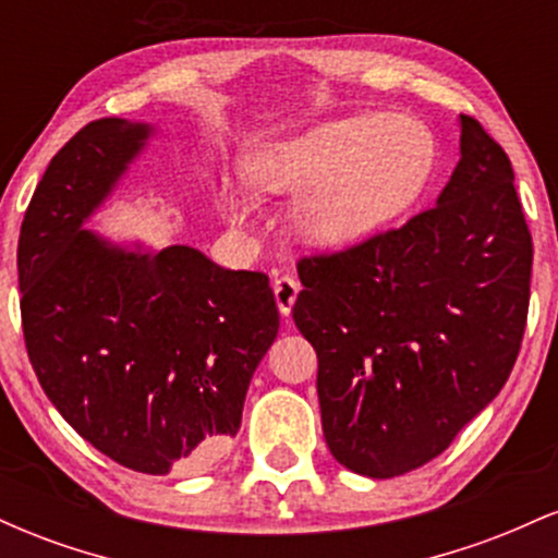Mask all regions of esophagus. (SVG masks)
<instances>
[{
    "label": "esophagus",
    "instance_id": "34e87169",
    "mask_svg": "<svg viewBox=\"0 0 558 558\" xmlns=\"http://www.w3.org/2000/svg\"><path fill=\"white\" fill-rule=\"evenodd\" d=\"M272 291H275V301H278L280 315H286V317L291 315L293 301H296V296H299V280L291 278V275H280V278H275Z\"/></svg>",
    "mask_w": 558,
    "mask_h": 558
}]
</instances>
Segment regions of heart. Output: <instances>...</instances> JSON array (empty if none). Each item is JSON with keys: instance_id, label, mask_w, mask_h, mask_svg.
Returning a JSON list of instances; mask_svg holds the SVG:
<instances>
[{"instance_id": "1", "label": "heart", "mask_w": 558, "mask_h": 558, "mask_svg": "<svg viewBox=\"0 0 558 558\" xmlns=\"http://www.w3.org/2000/svg\"><path fill=\"white\" fill-rule=\"evenodd\" d=\"M435 170V141L425 125L403 114L364 112L330 120L270 146L254 159V178L272 194L301 191L293 220L304 239L343 246L375 233L407 213ZM235 222L248 204L226 191Z\"/></svg>"}]
</instances>
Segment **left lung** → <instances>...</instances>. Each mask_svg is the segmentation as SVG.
<instances>
[{
  "instance_id": "8db88e82",
  "label": "left lung",
  "mask_w": 558,
  "mask_h": 558,
  "mask_svg": "<svg viewBox=\"0 0 558 558\" xmlns=\"http://www.w3.org/2000/svg\"><path fill=\"white\" fill-rule=\"evenodd\" d=\"M462 159L407 226L299 259L293 323L317 351L332 457L386 480L444 453L509 380L533 235L501 146L462 114Z\"/></svg>"
}]
</instances>
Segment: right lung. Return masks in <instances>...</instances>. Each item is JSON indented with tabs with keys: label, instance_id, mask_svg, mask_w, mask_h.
Returning a JSON list of instances; mask_svg holds the SVG:
<instances>
[{
	"label": "right lung",
	"instance_id": "add662e5",
	"mask_svg": "<svg viewBox=\"0 0 558 558\" xmlns=\"http://www.w3.org/2000/svg\"><path fill=\"white\" fill-rule=\"evenodd\" d=\"M151 125L101 118L52 157L25 209L17 283L28 360L81 438L144 475L215 464L280 328L265 272L198 248L131 252L83 228Z\"/></svg>",
	"mask_w": 558,
	"mask_h": 558
}]
</instances>
